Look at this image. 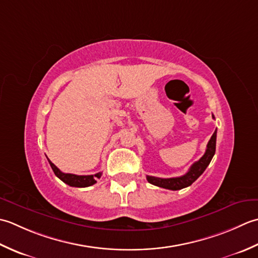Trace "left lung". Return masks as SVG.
<instances>
[{"mask_svg":"<svg viewBox=\"0 0 258 258\" xmlns=\"http://www.w3.org/2000/svg\"><path fill=\"white\" fill-rule=\"evenodd\" d=\"M214 118V115H213ZM216 136L217 130L213 134L212 138L208 141L206 151H205L204 156L198 161H196L189 170L183 176L175 177V178H158L147 176V180L155 186H158L161 188L170 189V190H179V189L186 188L190 186L191 183L195 181L197 178L202 175V173L206 169L207 166L210 164L213 157L215 155V150H216Z\"/></svg>","mask_w":258,"mask_h":258,"instance_id":"8db88e82","label":"left lung"}]
</instances>
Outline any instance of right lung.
<instances>
[{
    "instance_id": "obj_1",
    "label": "right lung",
    "mask_w": 258,
    "mask_h": 258,
    "mask_svg": "<svg viewBox=\"0 0 258 258\" xmlns=\"http://www.w3.org/2000/svg\"><path fill=\"white\" fill-rule=\"evenodd\" d=\"M49 164L52 168V170L55 173V176L61 179L63 182H66L67 185L72 187H89L92 186L97 182V178H100L102 175V172H98L96 175H88V176H78L73 175V173H64L62 172L59 168H57L53 162H51L50 159H48Z\"/></svg>"
}]
</instances>
